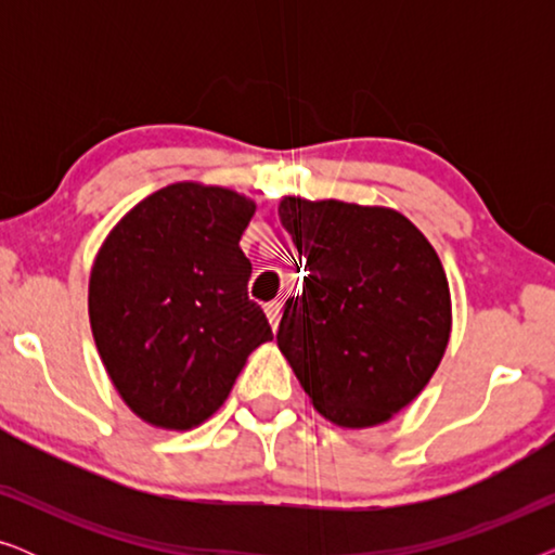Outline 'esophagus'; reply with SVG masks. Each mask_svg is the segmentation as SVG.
Segmentation results:
<instances>
[{"instance_id": "34e87169", "label": "esophagus", "mask_w": 555, "mask_h": 555, "mask_svg": "<svg viewBox=\"0 0 555 555\" xmlns=\"http://www.w3.org/2000/svg\"><path fill=\"white\" fill-rule=\"evenodd\" d=\"M264 313H268V321L272 325V331H275L278 323H280V313H283V306H280L278 300H272V302H268V306H264Z\"/></svg>"}]
</instances>
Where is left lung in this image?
<instances>
[{"mask_svg": "<svg viewBox=\"0 0 555 555\" xmlns=\"http://www.w3.org/2000/svg\"><path fill=\"white\" fill-rule=\"evenodd\" d=\"M278 211L308 270L302 295L285 302L280 351L328 422H389L429 384L450 340L435 247L386 207L285 196Z\"/></svg>", "mask_w": 555, "mask_h": 555, "instance_id": "left-lung-1", "label": "left lung"}]
</instances>
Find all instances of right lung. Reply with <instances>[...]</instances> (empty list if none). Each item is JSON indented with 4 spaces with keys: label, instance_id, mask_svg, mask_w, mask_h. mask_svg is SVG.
Returning a JSON list of instances; mask_svg holds the SVG:
<instances>
[{
    "label": "right lung",
    "instance_id": "1",
    "mask_svg": "<svg viewBox=\"0 0 555 555\" xmlns=\"http://www.w3.org/2000/svg\"><path fill=\"white\" fill-rule=\"evenodd\" d=\"M255 202L179 181L135 204L98 249L90 328L128 409L162 429H192L230 397L272 328L247 298L240 240Z\"/></svg>",
    "mask_w": 555,
    "mask_h": 555
}]
</instances>
